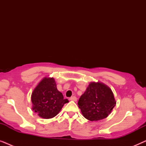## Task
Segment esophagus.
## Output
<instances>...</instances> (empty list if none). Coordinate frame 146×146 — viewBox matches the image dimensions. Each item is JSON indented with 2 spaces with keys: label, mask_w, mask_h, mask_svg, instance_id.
<instances>
[{
  "label": "esophagus",
  "mask_w": 146,
  "mask_h": 146,
  "mask_svg": "<svg viewBox=\"0 0 146 146\" xmlns=\"http://www.w3.org/2000/svg\"><path fill=\"white\" fill-rule=\"evenodd\" d=\"M69 100H72V101H74V102H76L77 101V98H76V96H72V97L70 98Z\"/></svg>",
  "instance_id": "34e87169"
}]
</instances>
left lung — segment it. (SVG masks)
<instances>
[{"mask_svg": "<svg viewBox=\"0 0 146 146\" xmlns=\"http://www.w3.org/2000/svg\"><path fill=\"white\" fill-rule=\"evenodd\" d=\"M78 107L83 116L90 121H98L110 114L116 104L111 90L100 82H92L80 98Z\"/></svg>", "mask_w": 146, "mask_h": 146, "instance_id": "8db88e82", "label": "left lung"}]
</instances>
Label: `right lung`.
Wrapping results in <instances>:
<instances>
[{
	"mask_svg": "<svg viewBox=\"0 0 146 146\" xmlns=\"http://www.w3.org/2000/svg\"><path fill=\"white\" fill-rule=\"evenodd\" d=\"M31 101L32 110L44 119L55 117L69 102L58 90L54 78L48 76L43 78L33 90Z\"/></svg>",
	"mask_w": 146,
	"mask_h": 146,
	"instance_id": "right-lung-1",
	"label": "right lung"
}]
</instances>
